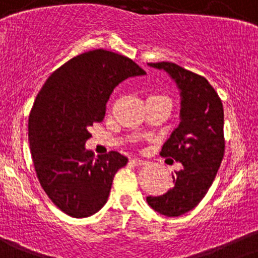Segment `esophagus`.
Returning a JSON list of instances; mask_svg holds the SVG:
<instances>
[{
  "instance_id": "34e87169",
  "label": "esophagus",
  "mask_w": 258,
  "mask_h": 258,
  "mask_svg": "<svg viewBox=\"0 0 258 258\" xmlns=\"http://www.w3.org/2000/svg\"><path fill=\"white\" fill-rule=\"evenodd\" d=\"M131 162L135 164V166H145V164L148 163V162H146L145 159H140V158H138V157L132 158Z\"/></svg>"
}]
</instances>
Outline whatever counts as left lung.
Returning <instances> with one entry per match:
<instances>
[{
  "instance_id": "obj_1",
  "label": "left lung",
  "mask_w": 258,
  "mask_h": 258,
  "mask_svg": "<svg viewBox=\"0 0 258 258\" xmlns=\"http://www.w3.org/2000/svg\"><path fill=\"white\" fill-rule=\"evenodd\" d=\"M149 66L164 69L181 90V122L163 144L161 155L173 158L182 168L172 177V189L146 201L157 212L177 217L198 206L217 175L225 153L224 106L203 76L175 62Z\"/></svg>"
}]
</instances>
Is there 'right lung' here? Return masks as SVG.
I'll return each mask as SVG.
<instances>
[{
    "label": "right lung",
    "mask_w": 258,
    "mask_h": 258,
    "mask_svg": "<svg viewBox=\"0 0 258 258\" xmlns=\"http://www.w3.org/2000/svg\"><path fill=\"white\" fill-rule=\"evenodd\" d=\"M143 74L127 56L96 48L52 72L37 95L28 119L34 171L51 202L67 215L87 217L108 201L127 158L118 152L95 157L86 150L89 127L104 119L109 97L122 81Z\"/></svg>",
    "instance_id": "1"
}]
</instances>
